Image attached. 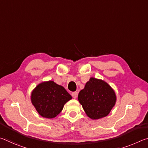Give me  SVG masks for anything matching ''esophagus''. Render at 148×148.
I'll return each instance as SVG.
<instances>
[{
	"instance_id": "obj_1",
	"label": "esophagus",
	"mask_w": 148,
	"mask_h": 148,
	"mask_svg": "<svg viewBox=\"0 0 148 148\" xmlns=\"http://www.w3.org/2000/svg\"><path fill=\"white\" fill-rule=\"evenodd\" d=\"M72 96L73 97L74 99H76L77 98V92H73L72 93Z\"/></svg>"
}]
</instances>
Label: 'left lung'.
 Here are the masks:
<instances>
[{
	"mask_svg": "<svg viewBox=\"0 0 148 148\" xmlns=\"http://www.w3.org/2000/svg\"><path fill=\"white\" fill-rule=\"evenodd\" d=\"M77 99L87 116L98 119L109 114L116 104V95L106 82L91 77L79 91Z\"/></svg>",
	"mask_w": 148,
	"mask_h": 148,
	"instance_id": "obj_1",
	"label": "left lung"
}]
</instances>
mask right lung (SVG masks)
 <instances>
[{"label": "right lung", "mask_w": 148, "mask_h": 148, "mask_svg": "<svg viewBox=\"0 0 148 148\" xmlns=\"http://www.w3.org/2000/svg\"><path fill=\"white\" fill-rule=\"evenodd\" d=\"M31 99L32 104L41 116L51 119L62 111L64 104L72 99V97L62 86L53 81H47L35 87Z\"/></svg>", "instance_id": "1"}]
</instances>
